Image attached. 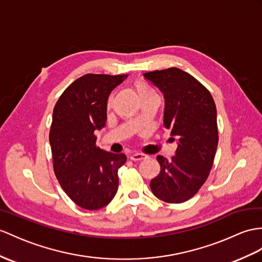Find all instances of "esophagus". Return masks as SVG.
Wrapping results in <instances>:
<instances>
[{
    "label": "esophagus",
    "instance_id": "1",
    "mask_svg": "<svg viewBox=\"0 0 262 262\" xmlns=\"http://www.w3.org/2000/svg\"><path fill=\"white\" fill-rule=\"evenodd\" d=\"M145 158H146V156L142 155V153H133V155L130 157L132 161H141Z\"/></svg>",
    "mask_w": 262,
    "mask_h": 262
}]
</instances>
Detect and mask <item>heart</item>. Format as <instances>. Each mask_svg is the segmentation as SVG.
Returning a JSON list of instances; mask_svg holds the SVG:
<instances>
[{"instance_id":"obj_1","label":"heart","mask_w":262,"mask_h":262,"mask_svg":"<svg viewBox=\"0 0 262 262\" xmlns=\"http://www.w3.org/2000/svg\"><path fill=\"white\" fill-rule=\"evenodd\" d=\"M137 90L140 94V97H143V95H145V94L156 93L151 88H149L148 85H145V84H143V83H140V82L137 83Z\"/></svg>"}]
</instances>
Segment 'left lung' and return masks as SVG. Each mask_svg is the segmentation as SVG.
<instances>
[{
  "label": "left lung",
  "mask_w": 262,
  "mask_h": 262,
  "mask_svg": "<svg viewBox=\"0 0 262 262\" xmlns=\"http://www.w3.org/2000/svg\"><path fill=\"white\" fill-rule=\"evenodd\" d=\"M165 100L164 125L179 138L176 156H158L160 173L150 182L158 199L181 203L191 199L206 182L218 146L216 109L211 93L192 75L178 68L143 74Z\"/></svg>",
  "instance_id": "8db88e82"
}]
</instances>
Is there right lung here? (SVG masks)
<instances>
[{"label": "right lung", "instance_id": "1", "mask_svg": "<svg viewBox=\"0 0 262 262\" xmlns=\"http://www.w3.org/2000/svg\"><path fill=\"white\" fill-rule=\"evenodd\" d=\"M126 78L85 74L72 82L54 105L49 135L53 170L64 192L83 209L105 207L118 191V170L126 157L101 150L94 131L105 125L107 98Z\"/></svg>", "mask_w": 262, "mask_h": 262}]
</instances>
